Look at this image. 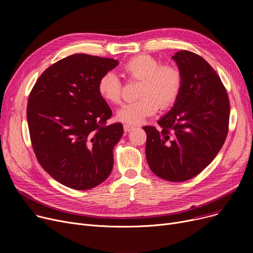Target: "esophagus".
<instances>
[{
	"label": "esophagus",
	"mask_w": 253,
	"mask_h": 253,
	"mask_svg": "<svg viewBox=\"0 0 253 253\" xmlns=\"http://www.w3.org/2000/svg\"><path fill=\"white\" fill-rule=\"evenodd\" d=\"M132 129H133V126L128 125V124H125V125H124V131H125V132H129V131L132 130Z\"/></svg>",
	"instance_id": "1"
}]
</instances>
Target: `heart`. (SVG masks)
<instances>
[{"instance_id":"obj_1","label":"heart","mask_w":253,"mask_h":253,"mask_svg":"<svg viewBox=\"0 0 253 253\" xmlns=\"http://www.w3.org/2000/svg\"><path fill=\"white\" fill-rule=\"evenodd\" d=\"M123 74L128 79L141 80L139 99L126 103L118 111L117 118L127 124H138L155 115L160 104L166 109L173 104L182 88V74L176 65L161 64L151 55H138L123 65ZM99 95L114 104L122 100L123 85L112 72L101 76L97 84Z\"/></svg>"}]
</instances>
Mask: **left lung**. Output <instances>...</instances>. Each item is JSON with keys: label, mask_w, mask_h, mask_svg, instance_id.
Wrapping results in <instances>:
<instances>
[{"label": "left lung", "mask_w": 253, "mask_h": 253, "mask_svg": "<svg viewBox=\"0 0 253 253\" xmlns=\"http://www.w3.org/2000/svg\"><path fill=\"white\" fill-rule=\"evenodd\" d=\"M182 74L177 100L158 121L144 126L145 157L154 173L168 181H184L202 172L227 138L230 100L214 69L200 55L182 50L172 56Z\"/></svg>", "instance_id": "8db88e82"}]
</instances>
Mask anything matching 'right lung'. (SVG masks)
<instances>
[{"mask_svg": "<svg viewBox=\"0 0 253 253\" xmlns=\"http://www.w3.org/2000/svg\"><path fill=\"white\" fill-rule=\"evenodd\" d=\"M118 63L73 54L50 65L30 93L26 118L34 152L47 173L65 187L89 190L111 174L123 125H106L112 110L97 84Z\"/></svg>", "mask_w": 253, "mask_h": 253, "instance_id": "add662e5", "label": "right lung"}]
</instances>
